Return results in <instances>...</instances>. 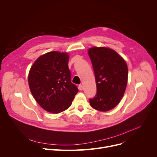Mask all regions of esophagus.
<instances>
[{
    "label": "esophagus",
    "instance_id": "esophagus-1",
    "mask_svg": "<svg viewBox=\"0 0 157 157\" xmlns=\"http://www.w3.org/2000/svg\"><path fill=\"white\" fill-rule=\"evenodd\" d=\"M78 88H79V90H83V85H79V86H78Z\"/></svg>",
    "mask_w": 157,
    "mask_h": 157
}]
</instances>
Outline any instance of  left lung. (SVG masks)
<instances>
[{"label":"left lung","instance_id":"left-lung-1","mask_svg":"<svg viewBox=\"0 0 157 157\" xmlns=\"http://www.w3.org/2000/svg\"><path fill=\"white\" fill-rule=\"evenodd\" d=\"M88 53L97 86V94L90 98V104L96 110L108 111L119 104L125 93L128 81L127 65L120 55L108 48H91Z\"/></svg>","mask_w":157,"mask_h":157}]
</instances>
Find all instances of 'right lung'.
<instances>
[{
	"mask_svg": "<svg viewBox=\"0 0 157 157\" xmlns=\"http://www.w3.org/2000/svg\"><path fill=\"white\" fill-rule=\"evenodd\" d=\"M67 53L48 52L39 56L30 68L29 85L30 92L41 108L59 113L71 105L77 86L71 83Z\"/></svg>",
	"mask_w": 157,
	"mask_h": 157,
	"instance_id": "right-lung-1",
	"label": "right lung"
}]
</instances>
